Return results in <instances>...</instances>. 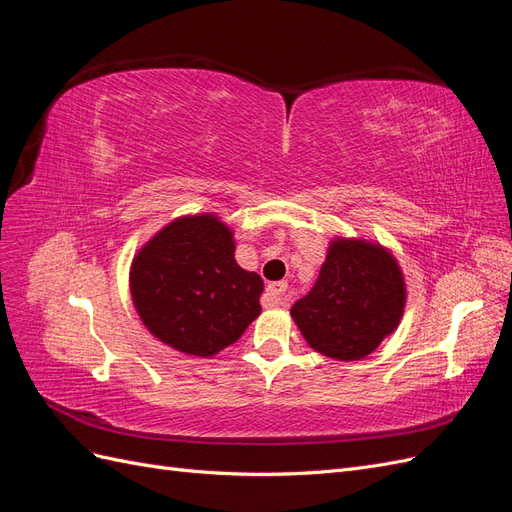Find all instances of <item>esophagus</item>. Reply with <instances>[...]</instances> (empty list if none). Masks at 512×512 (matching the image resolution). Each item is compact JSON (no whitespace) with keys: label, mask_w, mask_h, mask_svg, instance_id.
<instances>
[{"label":"esophagus","mask_w":512,"mask_h":512,"mask_svg":"<svg viewBox=\"0 0 512 512\" xmlns=\"http://www.w3.org/2000/svg\"><path fill=\"white\" fill-rule=\"evenodd\" d=\"M286 290H288V284L286 282H275V284H269L267 288V297L273 301V305H286Z\"/></svg>","instance_id":"esophagus-1"}]
</instances>
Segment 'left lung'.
<instances>
[{
    "instance_id": "obj_1",
    "label": "left lung",
    "mask_w": 512,
    "mask_h": 512,
    "mask_svg": "<svg viewBox=\"0 0 512 512\" xmlns=\"http://www.w3.org/2000/svg\"><path fill=\"white\" fill-rule=\"evenodd\" d=\"M404 305V275L384 247L335 239L314 288L292 305L290 316L316 352L359 361L397 329Z\"/></svg>"
}]
</instances>
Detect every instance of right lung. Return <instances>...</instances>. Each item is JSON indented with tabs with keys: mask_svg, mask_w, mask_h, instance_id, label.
I'll list each match as a JSON object with an SVG mask.
<instances>
[{
	"mask_svg": "<svg viewBox=\"0 0 512 512\" xmlns=\"http://www.w3.org/2000/svg\"><path fill=\"white\" fill-rule=\"evenodd\" d=\"M130 290L138 316L160 342L213 356L258 318L262 280L237 265L230 228L205 213L170 222L136 254Z\"/></svg>",
	"mask_w": 512,
	"mask_h": 512,
	"instance_id": "1",
	"label": "right lung"
}]
</instances>
